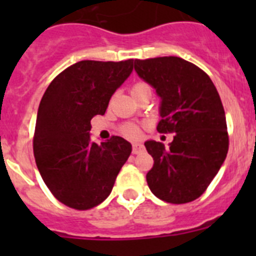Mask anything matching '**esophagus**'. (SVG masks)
Segmentation results:
<instances>
[{
  "label": "esophagus",
  "instance_id": "1",
  "mask_svg": "<svg viewBox=\"0 0 256 256\" xmlns=\"http://www.w3.org/2000/svg\"><path fill=\"white\" fill-rule=\"evenodd\" d=\"M144 150V144H132V152L133 154H140Z\"/></svg>",
  "mask_w": 256,
  "mask_h": 256
}]
</instances>
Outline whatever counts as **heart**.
I'll return each mask as SVG.
<instances>
[{"label": "heart", "instance_id": "1", "mask_svg": "<svg viewBox=\"0 0 256 256\" xmlns=\"http://www.w3.org/2000/svg\"><path fill=\"white\" fill-rule=\"evenodd\" d=\"M144 88H148V83L144 82H137L132 86V94H136V92L141 91V90H144ZM123 134L130 137V138H136L140 136V128L136 124H126L123 126Z\"/></svg>", "mask_w": 256, "mask_h": 256}]
</instances>
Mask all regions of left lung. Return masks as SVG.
<instances>
[{
    "label": "left lung",
    "instance_id": "obj_1",
    "mask_svg": "<svg viewBox=\"0 0 256 256\" xmlns=\"http://www.w3.org/2000/svg\"><path fill=\"white\" fill-rule=\"evenodd\" d=\"M134 70L162 98L159 133H174L169 148L146 141L154 158L146 180L151 192L170 204L200 198L228 152L224 108L204 70L177 56L134 60Z\"/></svg>",
    "mask_w": 256,
    "mask_h": 256
}]
</instances>
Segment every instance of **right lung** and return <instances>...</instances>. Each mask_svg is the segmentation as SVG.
Instances as JSON below:
<instances>
[{
    "mask_svg": "<svg viewBox=\"0 0 256 256\" xmlns=\"http://www.w3.org/2000/svg\"><path fill=\"white\" fill-rule=\"evenodd\" d=\"M133 70V60H83L47 87L36 122L33 152L40 177L60 202L76 210L101 204L112 192L132 144L112 136L97 144L91 119L104 115L112 94Z\"/></svg>",
    "mask_w": 256,
    "mask_h": 256,
    "instance_id": "add662e5",
    "label": "right lung"
}]
</instances>
